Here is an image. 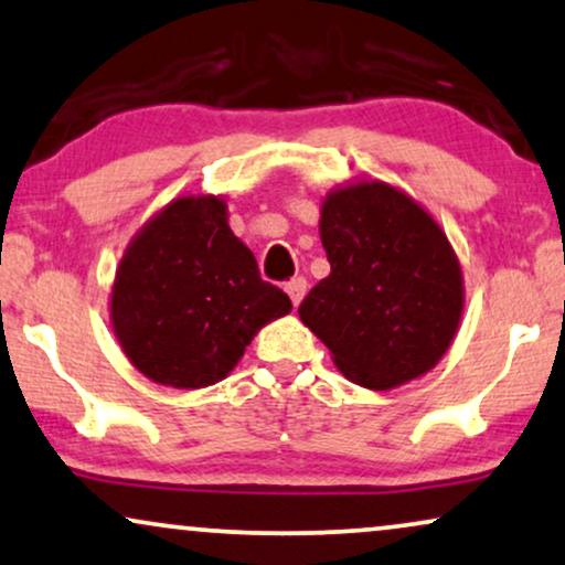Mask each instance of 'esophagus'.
<instances>
[{"instance_id": "1", "label": "esophagus", "mask_w": 565, "mask_h": 565, "mask_svg": "<svg viewBox=\"0 0 565 565\" xmlns=\"http://www.w3.org/2000/svg\"><path fill=\"white\" fill-rule=\"evenodd\" d=\"M285 290H288L292 306H298L306 296V277H292V280L285 282Z\"/></svg>"}]
</instances>
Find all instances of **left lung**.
I'll use <instances>...</instances> for the list:
<instances>
[{
  "mask_svg": "<svg viewBox=\"0 0 565 565\" xmlns=\"http://www.w3.org/2000/svg\"><path fill=\"white\" fill-rule=\"evenodd\" d=\"M319 233L332 273L298 313L337 369L373 392L434 369L465 309L459 259L436 220L384 181H358L327 194Z\"/></svg>",
  "mask_w": 565,
  "mask_h": 565,
  "instance_id": "8db88e82",
  "label": "left lung"
}]
</instances>
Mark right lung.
<instances>
[{
    "instance_id": "1",
    "label": "right lung",
    "mask_w": 565,
    "mask_h": 565,
    "mask_svg": "<svg viewBox=\"0 0 565 565\" xmlns=\"http://www.w3.org/2000/svg\"><path fill=\"white\" fill-rule=\"evenodd\" d=\"M292 309L233 236L225 200L179 196L131 238L111 290L116 340L139 373L202 390L236 369L254 334Z\"/></svg>"
}]
</instances>
